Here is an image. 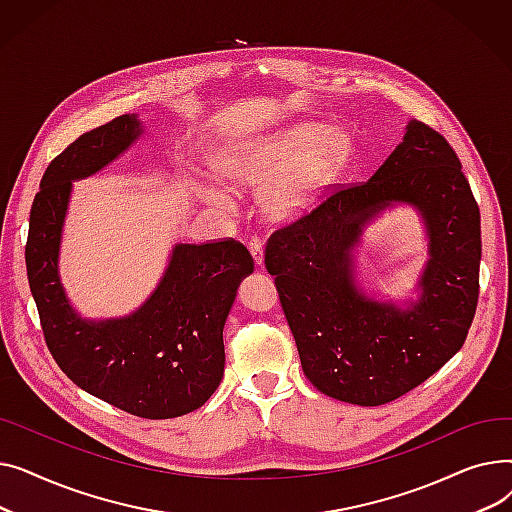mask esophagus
Returning <instances> with one entry per match:
<instances>
[{"label": "esophagus", "instance_id": "34e87169", "mask_svg": "<svg viewBox=\"0 0 512 512\" xmlns=\"http://www.w3.org/2000/svg\"><path fill=\"white\" fill-rule=\"evenodd\" d=\"M249 251H251V255H253V261H255L257 265H261V263H263V242H261L259 236H253V238L249 240Z\"/></svg>", "mask_w": 512, "mask_h": 512}]
</instances>
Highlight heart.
<instances>
[{
    "label": "heart",
    "mask_w": 512,
    "mask_h": 512,
    "mask_svg": "<svg viewBox=\"0 0 512 512\" xmlns=\"http://www.w3.org/2000/svg\"><path fill=\"white\" fill-rule=\"evenodd\" d=\"M351 155V137L319 122H297L259 141L236 145L218 157V174L236 188L261 191V203L274 218L288 220L309 209L336 180ZM203 197L230 207L228 197L207 186Z\"/></svg>",
    "instance_id": "heart-1"
}]
</instances>
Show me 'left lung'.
Wrapping results in <instances>:
<instances>
[{"instance_id": "1", "label": "left lung", "mask_w": 512, "mask_h": 512, "mask_svg": "<svg viewBox=\"0 0 512 512\" xmlns=\"http://www.w3.org/2000/svg\"><path fill=\"white\" fill-rule=\"evenodd\" d=\"M396 204L420 213L430 255L418 297L400 304L371 298L354 270L362 230ZM479 259V207L461 161L442 134L415 120L367 182L340 188L265 245L309 382L359 407L407 394L461 351Z\"/></svg>"}]
</instances>
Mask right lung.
Returning a JSON list of instances; mask_svg holds the SVG:
<instances>
[{
  "mask_svg": "<svg viewBox=\"0 0 512 512\" xmlns=\"http://www.w3.org/2000/svg\"><path fill=\"white\" fill-rule=\"evenodd\" d=\"M143 134L124 114L68 145L47 166L35 195L26 274L49 353L85 392L143 419H172L203 407L224 375V324L251 253L236 240L176 245L149 299L130 315L85 319L60 278L62 230L72 182L110 166Z\"/></svg>",
  "mask_w": 512,
  "mask_h": 512,
  "instance_id": "obj_1",
  "label": "right lung"
}]
</instances>
